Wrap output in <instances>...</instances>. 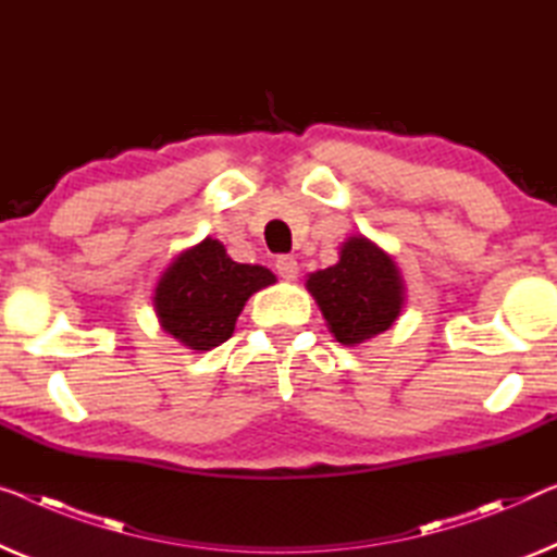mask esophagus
Instances as JSON below:
<instances>
[{
    "mask_svg": "<svg viewBox=\"0 0 557 557\" xmlns=\"http://www.w3.org/2000/svg\"><path fill=\"white\" fill-rule=\"evenodd\" d=\"M275 268H277V275L287 282H293V280H297V275H300V264H297L295 257H289V255H282Z\"/></svg>",
    "mask_w": 557,
    "mask_h": 557,
    "instance_id": "obj_1",
    "label": "esophagus"
}]
</instances>
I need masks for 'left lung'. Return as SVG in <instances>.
Here are the masks:
<instances>
[{"label": "left lung", "instance_id": "obj_1", "mask_svg": "<svg viewBox=\"0 0 557 557\" xmlns=\"http://www.w3.org/2000/svg\"><path fill=\"white\" fill-rule=\"evenodd\" d=\"M307 289L339 345L358 347L383 335L400 318L408 287L393 257L364 235L339 245L332 268L310 272Z\"/></svg>", "mask_w": 557, "mask_h": 557}]
</instances>
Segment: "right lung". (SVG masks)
Masks as SVG:
<instances>
[{
  "instance_id": "right-lung-1",
  "label": "right lung",
  "mask_w": 557,
  "mask_h": 557,
  "mask_svg": "<svg viewBox=\"0 0 557 557\" xmlns=\"http://www.w3.org/2000/svg\"><path fill=\"white\" fill-rule=\"evenodd\" d=\"M275 282L268 268L239 264L220 239L205 237L168 264L152 302L168 335L189 350L205 352L230 339L245 302Z\"/></svg>"
}]
</instances>
